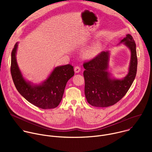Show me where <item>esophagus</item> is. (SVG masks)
Wrapping results in <instances>:
<instances>
[{"instance_id":"34e87169","label":"esophagus","mask_w":152,"mask_h":152,"mask_svg":"<svg viewBox=\"0 0 152 152\" xmlns=\"http://www.w3.org/2000/svg\"><path fill=\"white\" fill-rule=\"evenodd\" d=\"M80 71V68L78 66H76L75 67V72L76 73H78Z\"/></svg>"}]
</instances>
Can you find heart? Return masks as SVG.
<instances>
[{"label":"heart","instance_id":"1","mask_svg":"<svg viewBox=\"0 0 152 152\" xmlns=\"http://www.w3.org/2000/svg\"><path fill=\"white\" fill-rule=\"evenodd\" d=\"M103 42L100 40L96 41L83 49L82 53L85 58L92 59L98 56L103 49Z\"/></svg>","mask_w":152,"mask_h":152}]
</instances>
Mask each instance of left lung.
Returning <instances> with one entry per match:
<instances>
[{
    "label": "left lung",
    "mask_w": 152,
    "mask_h": 152,
    "mask_svg": "<svg viewBox=\"0 0 152 152\" xmlns=\"http://www.w3.org/2000/svg\"><path fill=\"white\" fill-rule=\"evenodd\" d=\"M121 43L131 52L128 72L124 77L115 78L108 70L111 51L102 52L83 64L85 95L88 103L93 106L107 107L115 104L124 96L135 79L137 69L135 41L131 35L127 34L119 44Z\"/></svg>",
    "instance_id": "obj_1"
}]
</instances>
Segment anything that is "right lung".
<instances>
[{
	"label": "right lung",
	"mask_w": 152,
	"mask_h": 152,
	"mask_svg": "<svg viewBox=\"0 0 152 152\" xmlns=\"http://www.w3.org/2000/svg\"><path fill=\"white\" fill-rule=\"evenodd\" d=\"M18 42L11 53V73L18 93L32 104L48 110L57 107L61 102L68 80L74 76L73 67L70 64L55 67L48 77L39 83L27 80L21 73L17 62Z\"/></svg>",
	"instance_id": "1"
}]
</instances>
